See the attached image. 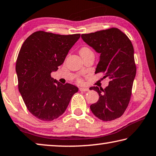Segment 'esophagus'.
Wrapping results in <instances>:
<instances>
[{"instance_id":"obj_1","label":"esophagus","mask_w":156,"mask_h":156,"mask_svg":"<svg viewBox=\"0 0 156 156\" xmlns=\"http://www.w3.org/2000/svg\"><path fill=\"white\" fill-rule=\"evenodd\" d=\"M79 89H80V91H89V89L88 88H86V87H80Z\"/></svg>"}]
</instances>
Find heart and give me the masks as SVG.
<instances>
[{"mask_svg": "<svg viewBox=\"0 0 156 156\" xmlns=\"http://www.w3.org/2000/svg\"><path fill=\"white\" fill-rule=\"evenodd\" d=\"M89 51H91L89 48H87V47H83V48L80 49V53H82V52H89ZM78 81L79 82H81L80 79H79Z\"/></svg>", "mask_w": 156, "mask_h": 156, "instance_id": "b5f03b06", "label": "heart"}]
</instances>
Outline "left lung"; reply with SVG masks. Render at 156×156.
<instances>
[{
    "label": "left lung",
    "instance_id": "1",
    "mask_svg": "<svg viewBox=\"0 0 156 156\" xmlns=\"http://www.w3.org/2000/svg\"><path fill=\"white\" fill-rule=\"evenodd\" d=\"M83 40L100 54L95 73H105L103 78H109L105 89L91 87L99 99L92 104V113L103 121L120 118L128 107L132 87L136 73L134 50L131 41L118 28L98 31L81 35Z\"/></svg>",
    "mask_w": 156,
    "mask_h": 156
}]
</instances>
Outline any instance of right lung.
Here are the masks:
<instances>
[{"mask_svg":"<svg viewBox=\"0 0 156 156\" xmlns=\"http://www.w3.org/2000/svg\"><path fill=\"white\" fill-rule=\"evenodd\" d=\"M80 34L33 33L20 49L16 64L18 90L31 114L43 121L56 119L65 112L78 88L51 78Z\"/></svg>","mask_w":156,"mask_h":156,"instance_id":"add662e5","label":"right lung"}]
</instances>
